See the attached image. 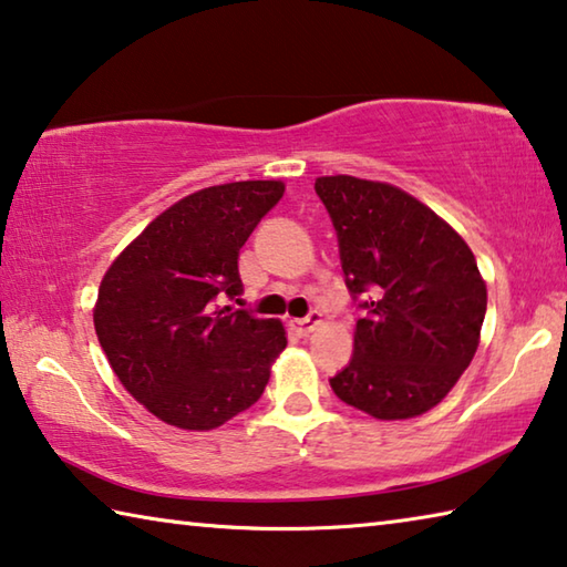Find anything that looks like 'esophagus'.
<instances>
[{"instance_id": "1", "label": "esophagus", "mask_w": 567, "mask_h": 567, "mask_svg": "<svg viewBox=\"0 0 567 567\" xmlns=\"http://www.w3.org/2000/svg\"><path fill=\"white\" fill-rule=\"evenodd\" d=\"M322 324V315L320 312H310L302 320H290V328L300 334V338H307V334L315 332Z\"/></svg>"}]
</instances>
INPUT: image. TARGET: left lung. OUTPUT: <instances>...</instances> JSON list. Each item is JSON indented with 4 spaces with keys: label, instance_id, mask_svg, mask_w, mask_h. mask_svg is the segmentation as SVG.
<instances>
[{
    "label": "left lung",
    "instance_id": "8db88e82",
    "mask_svg": "<svg viewBox=\"0 0 567 567\" xmlns=\"http://www.w3.org/2000/svg\"><path fill=\"white\" fill-rule=\"evenodd\" d=\"M338 229L350 292L372 290L348 368L330 380L342 402L378 420L433 410L473 362L487 287L473 249L417 197L388 182L315 179Z\"/></svg>",
    "mask_w": 567,
    "mask_h": 567
}]
</instances>
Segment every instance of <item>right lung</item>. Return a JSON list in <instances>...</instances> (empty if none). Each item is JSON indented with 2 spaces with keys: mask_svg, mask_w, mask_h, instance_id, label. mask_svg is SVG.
<instances>
[{
  "mask_svg": "<svg viewBox=\"0 0 567 567\" xmlns=\"http://www.w3.org/2000/svg\"><path fill=\"white\" fill-rule=\"evenodd\" d=\"M282 195L280 179L192 192L104 272L94 332L124 390L167 425L215 430L265 392L285 324L217 302L243 292L239 249Z\"/></svg>",
  "mask_w": 567,
  "mask_h": 567,
  "instance_id": "obj_1",
  "label": "right lung"
}]
</instances>
